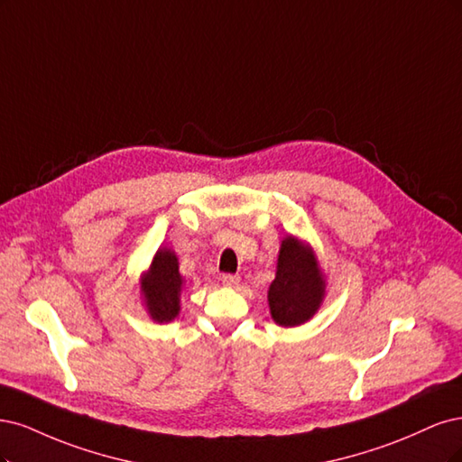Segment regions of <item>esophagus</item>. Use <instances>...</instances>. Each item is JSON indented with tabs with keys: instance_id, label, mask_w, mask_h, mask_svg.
<instances>
[{
	"instance_id": "1",
	"label": "esophagus",
	"mask_w": 462,
	"mask_h": 462,
	"mask_svg": "<svg viewBox=\"0 0 462 462\" xmlns=\"http://www.w3.org/2000/svg\"><path fill=\"white\" fill-rule=\"evenodd\" d=\"M222 284L228 286V288H237L240 286V276L237 274H222Z\"/></svg>"
}]
</instances>
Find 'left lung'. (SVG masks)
<instances>
[{
	"mask_svg": "<svg viewBox=\"0 0 462 462\" xmlns=\"http://www.w3.org/2000/svg\"><path fill=\"white\" fill-rule=\"evenodd\" d=\"M326 297V276L310 244L288 234L280 244L276 276L266 291L278 326H301L317 315Z\"/></svg>",
	"mask_w": 462,
	"mask_h": 462,
	"instance_id": "obj_1",
	"label": "left lung"
}]
</instances>
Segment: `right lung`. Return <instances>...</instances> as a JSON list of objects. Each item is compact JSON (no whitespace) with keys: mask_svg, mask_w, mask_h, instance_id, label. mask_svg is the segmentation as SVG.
<instances>
[{"mask_svg":"<svg viewBox=\"0 0 462 462\" xmlns=\"http://www.w3.org/2000/svg\"><path fill=\"white\" fill-rule=\"evenodd\" d=\"M178 264L172 249L159 247L150 269L140 276L142 305L153 322L167 324L180 315V295L186 282Z\"/></svg>","mask_w":462,"mask_h":462,"instance_id":"1","label":"right lung"}]
</instances>
